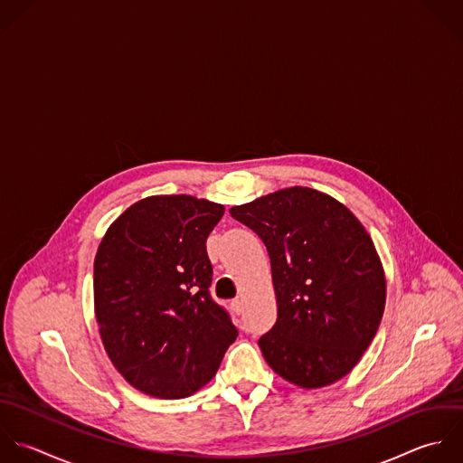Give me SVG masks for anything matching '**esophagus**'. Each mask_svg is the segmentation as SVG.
<instances>
[{
	"label": "esophagus",
	"instance_id": "esophagus-1",
	"mask_svg": "<svg viewBox=\"0 0 463 463\" xmlns=\"http://www.w3.org/2000/svg\"><path fill=\"white\" fill-rule=\"evenodd\" d=\"M231 308L240 316L243 312V301L241 299H232L231 301Z\"/></svg>",
	"mask_w": 463,
	"mask_h": 463
}]
</instances>
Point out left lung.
Here are the masks:
<instances>
[{"label": "left lung", "mask_w": 463, "mask_h": 463, "mask_svg": "<svg viewBox=\"0 0 463 463\" xmlns=\"http://www.w3.org/2000/svg\"><path fill=\"white\" fill-rule=\"evenodd\" d=\"M229 213L270 256L278 321L258 343L267 364L305 390L341 381L372 345L386 305L370 234L346 205L301 185Z\"/></svg>", "instance_id": "obj_1"}]
</instances>
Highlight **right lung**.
<instances>
[{
  "mask_svg": "<svg viewBox=\"0 0 463 463\" xmlns=\"http://www.w3.org/2000/svg\"><path fill=\"white\" fill-rule=\"evenodd\" d=\"M225 207L189 194L147 196L106 231L93 261L104 350L138 392L184 399L218 372L238 337L211 299L205 241Z\"/></svg>",
  "mask_w": 463,
  "mask_h": 463,
  "instance_id": "obj_1",
  "label": "right lung"
}]
</instances>
